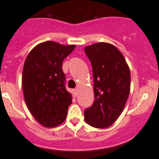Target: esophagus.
<instances>
[{"label":"esophagus","instance_id":"1","mask_svg":"<svg viewBox=\"0 0 159 159\" xmlns=\"http://www.w3.org/2000/svg\"><path fill=\"white\" fill-rule=\"evenodd\" d=\"M73 94H74V95H75V96L78 95V90H77V89H74L73 90Z\"/></svg>","mask_w":159,"mask_h":159}]
</instances>
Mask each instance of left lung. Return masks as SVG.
<instances>
[{
  "label": "left lung",
  "instance_id": "left-lung-1",
  "mask_svg": "<svg viewBox=\"0 0 159 159\" xmlns=\"http://www.w3.org/2000/svg\"><path fill=\"white\" fill-rule=\"evenodd\" d=\"M92 65L94 101L84 110V120L92 127L113 125L125 109L130 93L129 65L113 45L98 43L84 49Z\"/></svg>",
  "mask_w": 159,
  "mask_h": 159
}]
</instances>
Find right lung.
<instances>
[{"label":"right lung","instance_id":"obj_1","mask_svg":"<svg viewBox=\"0 0 159 159\" xmlns=\"http://www.w3.org/2000/svg\"><path fill=\"white\" fill-rule=\"evenodd\" d=\"M75 47L47 41L33 48L26 58L22 75L24 100L44 127H56L66 119L72 98L65 88L62 63Z\"/></svg>","mask_w":159,"mask_h":159}]
</instances>
